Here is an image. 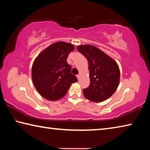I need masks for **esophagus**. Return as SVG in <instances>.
<instances>
[{"instance_id":"obj_1","label":"esophagus","mask_w":150,"mask_h":150,"mask_svg":"<svg viewBox=\"0 0 150 150\" xmlns=\"http://www.w3.org/2000/svg\"><path fill=\"white\" fill-rule=\"evenodd\" d=\"M77 79H80V77H81V75H80L79 74V75H77Z\"/></svg>"}]
</instances>
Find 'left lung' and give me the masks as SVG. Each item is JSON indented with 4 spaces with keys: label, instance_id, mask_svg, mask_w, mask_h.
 <instances>
[{
    "label": "left lung",
    "instance_id": "obj_1",
    "mask_svg": "<svg viewBox=\"0 0 150 150\" xmlns=\"http://www.w3.org/2000/svg\"><path fill=\"white\" fill-rule=\"evenodd\" d=\"M77 50L88 62L90 85L83 89L85 97L100 103L113 95L120 82V69L112 58L94 45H78Z\"/></svg>",
    "mask_w": 150,
    "mask_h": 150
}]
</instances>
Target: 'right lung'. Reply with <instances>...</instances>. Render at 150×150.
Listing matches in <instances>:
<instances>
[{
    "label": "right lung",
    "instance_id": "1",
    "mask_svg": "<svg viewBox=\"0 0 150 150\" xmlns=\"http://www.w3.org/2000/svg\"><path fill=\"white\" fill-rule=\"evenodd\" d=\"M74 45L58 42L43 50L32 65V79L35 88L42 97L49 100L63 98L72 83L78 81L71 73L67 56Z\"/></svg>",
    "mask_w": 150,
    "mask_h": 150
}]
</instances>
